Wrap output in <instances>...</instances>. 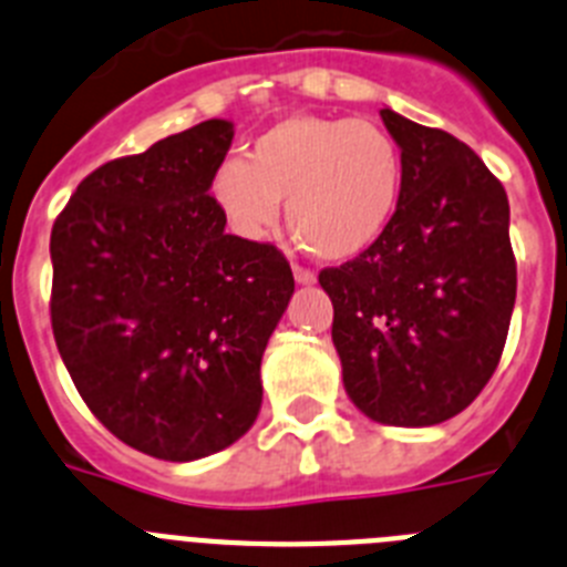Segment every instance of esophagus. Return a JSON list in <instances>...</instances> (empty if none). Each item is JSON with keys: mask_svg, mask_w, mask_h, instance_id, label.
<instances>
[{"mask_svg": "<svg viewBox=\"0 0 567 567\" xmlns=\"http://www.w3.org/2000/svg\"><path fill=\"white\" fill-rule=\"evenodd\" d=\"M292 275H295V280H298V284H303V287H312V284H315V272L298 267V264H292Z\"/></svg>", "mask_w": 567, "mask_h": 567, "instance_id": "1", "label": "esophagus"}]
</instances>
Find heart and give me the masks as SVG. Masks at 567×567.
<instances>
[{"label": "heart", "mask_w": 567, "mask_h": 567, "mask_svg": "<svg viewBox=\"0 0 567 567\" xmlns=\"http://www.w3.org/2000/svg\"><path fill=\"white\" fill-rule=\"evenodd\" d=\"M235 235L267 240L287 224L320 260H352L392 224L403 195V155L383 127L334 115H287L244 158L218 164L209 184Z\"/></svg>", "instance_id": "b5f03b06"}]
</instances>
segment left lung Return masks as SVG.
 <instances>
[{
    "label": "left lung",
    "instance_id": "8db88e82",
    "mask_svg": "<svg viewBox=\"0 0 567 567\" xmlns=\"http://www.w3.org/2000/svg\"><path fill=\"white\" fill-rule=\"evenodd\" d=\"M403 195L372 249L323 269L346 394L374 423H445L474 403L508 338L517 264L508 195L445 130L380 110Z\"/></svg>",
    "mask_w": 567,
    "mask_h": 567
}]
</instances>
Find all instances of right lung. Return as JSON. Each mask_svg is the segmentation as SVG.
Listing matches in <instances>:
<instances>
[{
	"label": "right lung",
	"instance_id": "add662e5",
	"mask_svg": "<svg viewBox=\"0 0 567 567\" xmlns=\"http://www.w3.org/2000/svg\"><path fill=\"white\" fill-rule=\"evenodd\" d=\"M235 127L209 118L90 173L50 233V320L87 409L122 443L189 463L260 412V358L295 278L227 235L209 195Z\"/></svg>",
	"mask_w": 567,
	"mask_h": 567
}]
</instances>
